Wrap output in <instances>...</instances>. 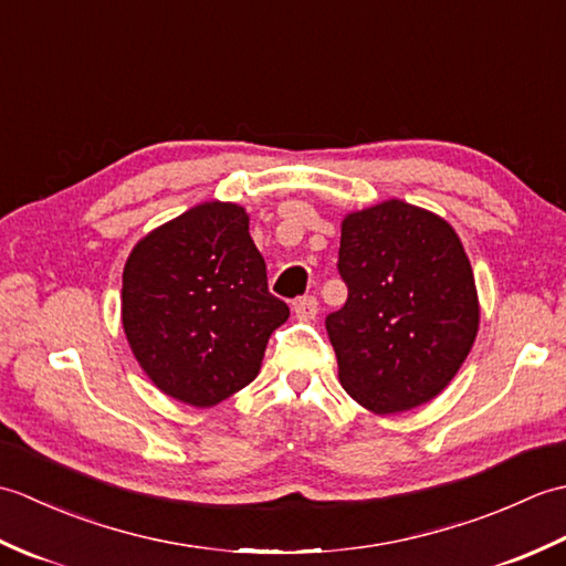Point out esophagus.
I'll use <instances>...</instances> for the list:
<instances>
[{"mask_svg": "<svg viewBox=\"0 0 566 566\" xmlns=\"http://www.w3.org/2000/svg\"><path fill=\"white\" fill-rule=\"evenodd\" d=\"M294 314L298 321H314L318 314V298L316 296H298L296 304H294Z\"/></svg>", "mask_w": 566, "mask_h": 566, "instance_id": "34e87169", "label": "esophagus"}]
</instances>
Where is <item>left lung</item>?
Segmentation results:
<instances>
[{
	"mask_svg": "<svg viewBox=\"0 0 566 566\" xmlns=\"http://www.w3.org/2000/svg\"><path fill=\"white\" fill-rule=\"evenodd\" d=\"M343 308L326 316L340 384L375 413L438 396L472 350L479 304L472 264L440 216L384 201L343 221Z\"/></svg>",
	"mask_w": 566,
	"mask_h": 566,
	"instance_id": "left-lung-1",
	"label": "left lung"
}]
</instances>
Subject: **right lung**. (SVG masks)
Wrapping results in <instances>:
<instances>
[{"label":"right lung","instance_id":"1","mask_svg":"<svg viewBox=\"0 0 566 566\" xmlns=\"http://www.w3.org/2000/svg\"><path fill=\"white\" fill-rule=\"evenodd\" d=\"M124 331L140 367L172 399L207 408L258 377L290 306L268 290V268L235 203H201L130 252Z\"/></svg>","mask_w":566,"mask_h":566}]
</instances>
